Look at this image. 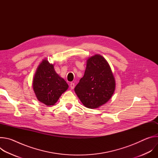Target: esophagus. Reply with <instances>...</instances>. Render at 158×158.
<instances>
[{
	"mask_svg": "<svg viewBox=\"0 0 158 158\" xmlns=\"http://www.w3.org/2000/svg\"><path fill=\"white\" fill-rule=\"evenodd\" d=\"M74 83H73V82H71V83H70V88L71 89H73L74 88Z\"/></svg>",
	"mask_w": 158,
	"mask_h": 158,
	"instance_id": "esophagus-1",
	"label": "esophagus"
}]
</instances>
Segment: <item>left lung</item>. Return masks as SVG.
<instances>
[{
    "mask_svg": "<svg viewBox=\"0 0 158 158\" xmlns=\"http://www.w3.org/2000/svg\"><path fill=\"white\" fill-rule=\"evenodd\" d=\"M116 89L110 67L104 57L95 54L87 59L84 76L74 88L83 105L97 109L109 101Z\"/></svg>",
    "mask_w": 158,
    "mask_h": 158,
    "instance_id": "left-lung-1",
    "label": "left lung"
}]
</instances>
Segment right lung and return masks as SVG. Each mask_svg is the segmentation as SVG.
Masks as SVG:
<instances>
[{"label":"right lung","instance_id":"add662e5","mask_svg":"<svg viewBox=\"0 0 158 158\" xmlns=\"http://www.w3.org/2000/svg\"><path fill=\"white\" fill-rule=\"evenodd\" d=\"M32 87L37 99L48 106L54 105L68 89L65 80L55 71L54 64L44 59L35 73Z\"/></svg>","mask_w":158,"mask_h":158}]
</instances>
